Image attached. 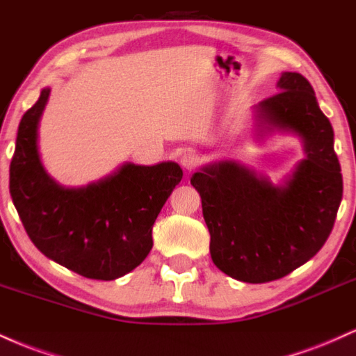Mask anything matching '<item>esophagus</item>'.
Wrapping results in <instances>:
<instances>
[{
    "label": "esophagus",
    "instance_id": "obj_1",
    "mask_svg": "<svg viewBox=\"0 0 356 356\" xmlns=\"http://www.w3.org/2000/svg\"><path fill=\"white\" fill-rule=\"evenodd\" d=\"M179 163H181V166L186 171H191L200 165V156L195 152H186V153H183V156H181V160H179Z\"/></svg>",
    "mask_w": 356,
    "mask_h": 356
}]
</instances>
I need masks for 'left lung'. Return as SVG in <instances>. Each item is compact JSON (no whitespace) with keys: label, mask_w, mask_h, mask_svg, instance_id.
<instances>
[{"label":"left lung","mask_w":356,"mask_h":356,"mask_svg":"<svg viewBox=\"0 0 356 356\" xmlns=\"http://www.w3.org/2000/svg\"><path fill=\"white\" fill-rule=\"evenodd\" d=\"M278 93L253 106L254 140L286 133L305 156L280 183L235 160L208 163L191 177L202 196L211 260L228 277L266 283L320 252L335 223L343 178L332 123L300 73L283 71Z\"/></svg>","instance_id":"8db88e82"}]
</instances>
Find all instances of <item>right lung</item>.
<instances>
[{
	"label": "right lung",
	"mask_w": 356,
	"mask_h": 356,
	"mask_svg": "<svg viewBox=\"0 0 356 356\" xmlns=\"http://www.w3.org/2000/svg\"><path fill=\"white\" fill-rule=\"evenodd\" d=\"M51 88L19 121L10 165V193L29 240L49 260L81 277L116 280L135 270L153 246L152 229L181 181L178 163H123L86 186H63L41 161L40 121Z\"/></svg>",
	"instance_id": "right-lung-1"
}]
</instances>
